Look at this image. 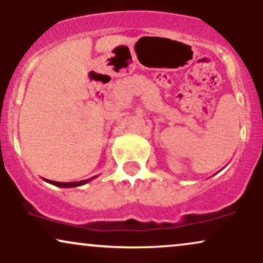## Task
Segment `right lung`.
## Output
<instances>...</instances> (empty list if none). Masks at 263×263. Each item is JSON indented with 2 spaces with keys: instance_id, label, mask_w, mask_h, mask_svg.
<instances>
[{
  "instance_id": "1",
  "label": "right lung",
  "mask_w": 263,
  "mask_h": 263,
  "mask_svg": "<svg viewBox=\"0 0 263 263\" xmlns=\"http://www.w3.org/2000/svg\"><path fill=\"white\" fill-rule=\"evenodd\" d=\"M98 176L90 178V179H85V180H80V182H71V183H62V182H54V180H48V179H43L45 182L53 184V185L55 186H60V188H75V186H80V185H84V184H86L87 182H90V180L93 179V178H96Z\"/></svg>"
}]
</instances>
